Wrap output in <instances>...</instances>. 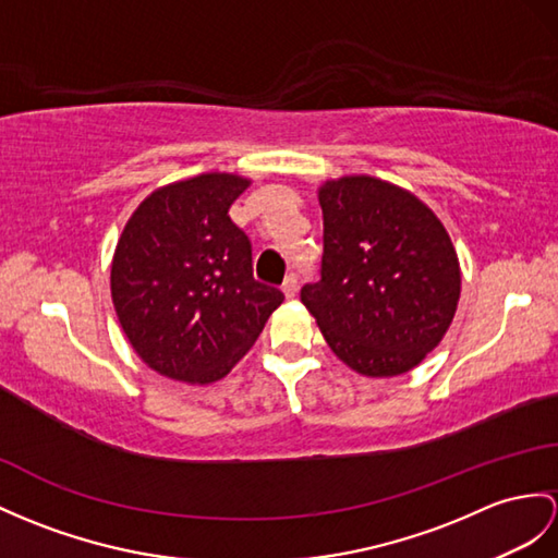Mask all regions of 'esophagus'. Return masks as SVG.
I'll list each match as a JSON object with an SVG mask.
<instances>
[{
	"label": "esophagus",
	"mask_w": 558,
	"mask_h": 558,
	"mask_svg": "<svg viewBox=\"0 0 558 558\" xmlns=\"http://www.w3.org/2000/svg\"><path fill=\"white\" fill-rule=\"evenodd\" d=\"M281 289H283V293H287V298H293L298 293V275H295V271L287 275V279H283V283H281Z\"/></svg>",
	"instance_id": "1"
}]
</instances>
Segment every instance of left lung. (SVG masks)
<instances>
[{
  "mask_svg": "<svg viewBox=\"0 0 558 558\" xmlns=\"http://www.w3.org/2000/svg\"><path fill=\"white\" fill-rule=\"evenodd\" d=\"M324 255L301 301L364 376L410 372L450 326L461 277L445 227L404 189L343 177L319 189Z\"/></svg>",
  "mask_w": 558,
  "mask_h": 558,
  "instance_id": "obj_1",
  "label": "left lung"
}]
</instances>
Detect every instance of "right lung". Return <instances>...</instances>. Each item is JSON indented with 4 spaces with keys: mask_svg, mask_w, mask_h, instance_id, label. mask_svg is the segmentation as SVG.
<instances>
[{
    "mask_svg": "<svg viewBox=\"0 0 558 558\" xmlns=\"http://www.w3.org/2000/svg\"><path fill=\"white\" fill-rule=\"evenodd\" d=\"M248 186L236 174L168 184L122 232L111 293L122 331L162 376L213 384L246 355L283 293L253 277V246L229 208Z\"/></svg>",
    "mask_w": 558,
    "mask_h": 558,
    "instance_id": "1",
    "label": "right lung"
}]
</instances>
